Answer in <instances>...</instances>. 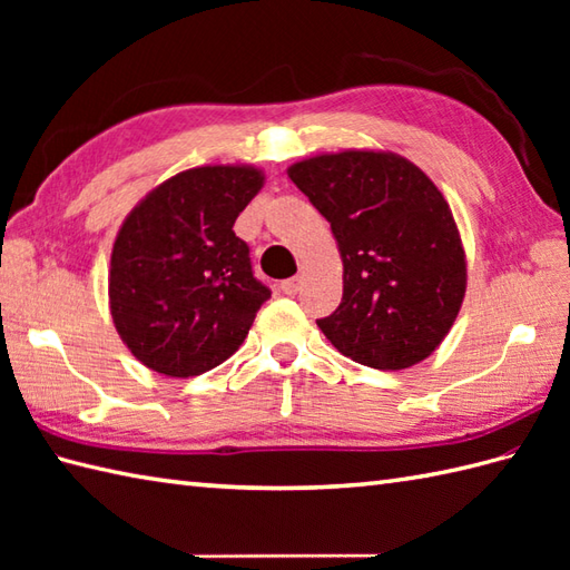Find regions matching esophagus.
<instances>
[{
  "label": "esophagus",
  "instance_id": "esophagus-1",
  "mask_svg": "<svg viewBox=\"0 0 570 570\" xmlns=\"http://www.w3.org/2000/svg\"><path fill=\"white\" fill-rule=\"evenodd\" d=\"M301 276H292V278H286V282H282L278 284V292L282 294H286V296H294V294H298L301 292Z\"/></svg>",
  "mask_w": 570,
  "mask_h": 570
}]
</instances>
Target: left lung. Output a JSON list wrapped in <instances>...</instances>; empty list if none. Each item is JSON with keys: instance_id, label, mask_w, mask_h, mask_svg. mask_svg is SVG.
I'll return each instance as SVG.
<instances>
[{"instance_id": "1", "label": "left lung", "mask_w": 570, "mask_h": 570, "mask_svg": "<svg viewBox=\"0 0 570 570\" xmlns=\"http://www.w3.org/2000/svg\"><path fill=\"white\" fill-rule=\"evenodd\" d=\"M331 223L343 257V301L318 318L350 360L406 370L441 345L465 296V252L431 178L382 151L325 154L288 168Z\"/></svg>"}]
</instances>
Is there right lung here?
Returning a JSON list of instances; mask_svg holds the SVG:
<instances>
[{
  "mask_svg": "<svg viewBox=\"0 0 570 570\" xmlns=\"http://www.w3.org/2000/svg\"><path fill=\"white\" fill-rule=\"evenodd\" d=\"M264 176L249 166H200L168 178L129 213L115 239L110 308L139 362L166 377L220 365L272 298L252 272L237 215Z\"/></svg>",
  "mask_w": 570,
  "mask_h": 570,
  "instance_id": "right-lung-1",
  "label": "right lung"
}]
</instances>
